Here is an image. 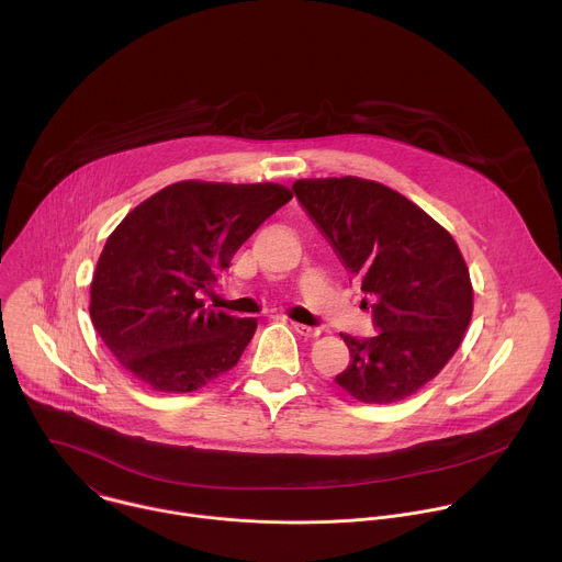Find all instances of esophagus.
Instances as JSON below:
<instances>
[{
	"mask_svg": "<svg viewBox=\"0 0 562 562\" xmlns=\"http://www.w3.org/2000/svg\"><path fill=\"white\" fill-rule=\"evenodd\" d=\"M293 331L304 336V338H317L319 334H323V331L315 329V327H306V325H297V323H293Z\"/></svg>",
	"mask_w": 562,
	"mask_h": 562,
	"instance_id": "esophagus-1",
	"label": "esophagus"
}]
</instances>
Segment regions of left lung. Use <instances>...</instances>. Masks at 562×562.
<instances>
[{"label": "left lung", "mask_w": 562, "mask_h": 562, "mask_svg": "<svg viewBox=\"0 0 562 562\" xmlns=\"http://www.w3.org/2000/svg\"><path fill=\"white\" fill-rule=\"evenodd\" d=\"M293 191L371 297L380 331L369 340L340 334L351 362L336 382L369 405L414 395L451 360L471 323L473 286L456 239L373 180H297Z\"/></svg>", "instance_id": "left-lung-1"}]
</instances>
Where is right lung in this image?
<instances>
[{
	"mask_svg": "<svg viewBox=\"0 0 562 562\" xmlns=\"http://www.w3.org/2000/svg\"><path fill=\"white\" fill-rule=\"evenodd\" d=\"M291 198L273 182L184 180L137 204L109 235L91 282L93 327L115 360L165 393L233 369L258 319L204 308L202 293Z\"/></svg>",
	"mask_w": 562,
	"mask_h": 562,
	"instance_id": "right-lung-1",
	"label": "right lung"
}]
</instances>
